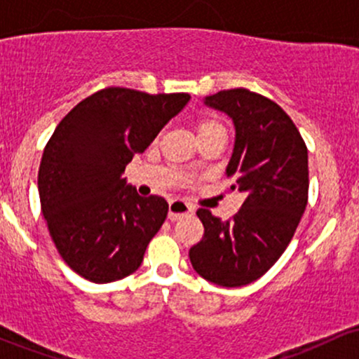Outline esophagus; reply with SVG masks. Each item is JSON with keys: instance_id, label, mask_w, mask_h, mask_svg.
<instances>
[{"instance_id": "obj_1", "label": "esophagus", "mask_w": 359, "mask_h": 359, "mask_svg": "<svg viewBox=\"0 0 359 359\" xmlns=\"http://www.w3.org/2000/svg\"><path fill=\"white\" fill-rule=\"evenodd\" d=\"M191 212H194V208L182 199H175L168 204V219L170 221L180 219V217L185 216V214H191Z\"/></svg>"}]
</instances>
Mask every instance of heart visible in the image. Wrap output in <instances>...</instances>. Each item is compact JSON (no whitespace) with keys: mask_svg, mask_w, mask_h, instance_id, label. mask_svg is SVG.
I'll return each mask as SVG.
<instances>
[{"mask_svg":"<svg viewBox=\"0 0 359 359\" xmlns=\"http://www.w3.org/2000/svg\"><path fill=\"white\" fill-rule=\"evenodd\" d=\"M196 131H197V138H205V137H211L214 133H222L224 131V128L219 121H216V119L212 118H203L199 119V123H197L196 126Z\"/></svg>","mask_w":359,"mask_h":359,"instance_id":"obj_1","label":"heart"}]
</instances>
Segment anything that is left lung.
<instances>
[{
    "label": "left lung",
    "mask_w": 359,
    "mask_h": 359,
    "mask_svg": "<svg viewBox=\"0 0 359 359\" xmlns=\"http://www.w3.org/2000/svg\"><path fill=\"white\" fill-rule=\"evenodd\" d=\"M204 102L233 119L236 140L226 175L245 203L228 221L199 209L204 236L189 257L208 282L243 287L265 275L294 238L309 197L307 147L290 116L262 94L238 88Z\"/></svg>",
    "instance_id": "obj_1"
}]
</instances>
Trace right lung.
<instances>
[{
	"label": "right lung",
	"mask_w": 359,
	"mask_h": 359,
	"mask_svg": "<svg viewBox=\"0 0 359 359\" xmlns=\"http://www.w3.org/2000/svg\"><path fill=\"white\" fill-rule=\"evenodd\" d=\"M187 93L106 88L65 114L39 168L40 205L59 255L94 283L138 270L168 212L163 197L138 196L121 174L187 104Z\"/></svg>",
	"instance_id": "right-lung-1"
}]
</instances>
